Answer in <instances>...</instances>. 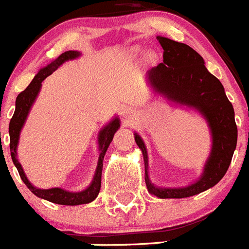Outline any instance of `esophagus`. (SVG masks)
Instances as JSON below:
<instances>
[{
  "label": "esophagus",
  "instance_id": "1",
  "mask_svg": "<svg viewBox=\"0 0 249 249\" xmlns=\"http://www.w3.org/2000/svg\"><path fill=\"white\" fill-rule=\"evenodd\" d=\"M132 112L129 111V109H123V116H124V117H127V116H128L129 117V114H131Z\"/></svg>",
  "mask_w": 249,
  "mask_h": 249
}]
</instances>
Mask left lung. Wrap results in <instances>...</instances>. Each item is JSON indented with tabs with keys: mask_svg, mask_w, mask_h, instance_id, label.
Returning <instances> with one entry per match:
<instances>
[{
	"mask_svg": "<svg viewBox=\"0 0 249 249\" xmlns=\"http://www.w3.org/2000/svg\"><path fill=\"white\" fill-rule=\"evenodd\" d=\"M163 48V62L147 72L155 92L167 100L197 109L206 118L212 135V149L198 181L181 188H160L149 181L148 157L143 141L135 133L146 168V186L158 198H186L208 190L227 172L237 146L234 109L217 77L208 72L204 61L193 48L166 37H157Z\"/></svg>",
	"mask_w": 249,
	"mask_h": 249,
	"instance_id": "obj_1",
	"label": "left lung"
}]
</instances>
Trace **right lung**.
<instances>
[{
    "mask_svg": "<svg viewBox=\"0 0 249 249\" xmlns=\"http://www.w3.org/2000/svg\"><path fill=\"white\" fill-rule=\"evenodd\" d=\"M80 52L77 51H66L58 58H56L53 62H51L46 67L41 68L38 73L35 76L32 82L28 85L27 89L25 91H22L21 93L17 96L16 98V109L13 113V117L10 121V149H11V157H12L13 163L16 166L17 171L19 173V177L23 181V183L30 188V191L34 195H36L39 198H43L46 201H50L52 203L57 204H65V206H77V204H85L89 203L98 196L101 190V177H102V167H103V158H105L106 151L108 148L109 143L113 140V136L116 131L120 127V120L117 117L113 118L107 126L103 127L98 133V148H100V156H98L97 168H96V173L92 179V183L89 184L85 191L81 192H68V191L62 190V188H51V190H39L36 188L30 183V181L26 177L23 168H22L21 163L17 160V144H18L19 133L23 127L27 118L30 109L34 105L35 100L38 96V92L41 89L43 80L50 74L53 73L59 66L63 62L68 61V59H73L76 57L80 56Z\"/></svg>",
    "mask_w": 249,
    "mask_h": 249,
    "instance_id": "right-lung-1",
    "label": "right lung"
}]
</instances>
